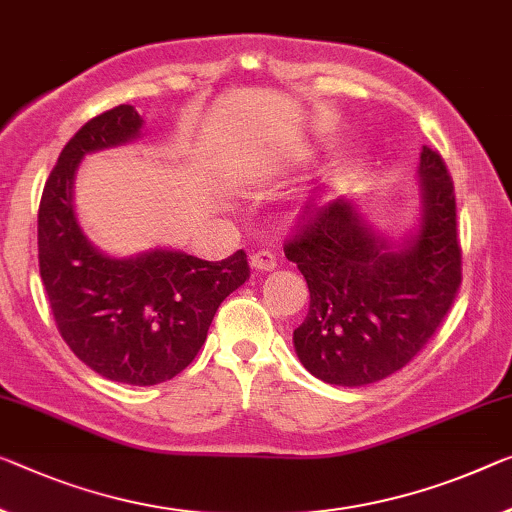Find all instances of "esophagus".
<instances>
[{
    "instance_id": "1",
    "label": "esophagus",
    "mask_w": 512,
    "mask_h": 512,
    "mask_svg": "<svg viewBox=\"0 0 512 512\" xmlns=\"http://www.w3.org/2000/svg\"><path fill=\"white\" fill-rule=\"evenodd\" d=\"M249 265H251V270H256V272H272L274 267H277V256L267 249L256 251V254L249 258Z\"/></svg>"
}]
</instances>
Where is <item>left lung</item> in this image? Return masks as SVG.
I'll use <instances>...</instances> for the list:
<instances>
[{
  "label": "left lung",
  "mask_w": 512,
  "mask_h": 512,
  "mask_svg": "<svg viewBox=\"0 0 512 512\" xmlns=\"http://www.w3.org/2000/svg\"><path fill=\"white\" fill-rule=\"evenodd\" d=\"M416 231L393 242L350 199L306 210L286 258L309 286V313L293 332L311 375L336 387L384 380L419 355L451 309L462 279L453 180L423 146Z\"/></svg>",
  "instance_id": "left-lung-1"
}]
</instances>
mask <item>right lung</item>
I'll return each mask as SVG.
<instances>
[{
    "mask_svg": "<svg viewBox=\"0 0 512 512\" xmlns=\"http://www.w3.org/2000/svg\"><path fill=\"white\" fill-rule=\"evenodd\" d=\"M141 128L137 109L119 105L64 146L38 208V267L75 357L112 382L151 387L192 364L219 304L249 279V265L242 249L215 263L176 249L114 258L86 238L73 206L80 162L130 144Z\"/></svg>",
    "mask_w": 512,
    "mask_h": 512,
    "instance_id": "obj_1",
    "label": "right lung"
}]
</instances>
